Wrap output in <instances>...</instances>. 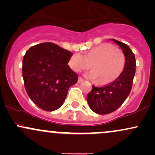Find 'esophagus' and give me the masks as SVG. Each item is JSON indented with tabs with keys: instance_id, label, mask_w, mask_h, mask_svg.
I'll return each instance as SVG.
<instances>
[{
	"instance_id": "obj_1",
	"label": "esophagus",
	"mask_w": 155,
	"mask_h": 155,
	"mask_svg": "<svg viewBox=\"0 0 155 155\" xmlns=\"http://www.w3.org/2000/svg\"><path fill=\"white\" fill-rule=\"evenodd\" d=\"M84 81V79H82V78L81 77V76H79V79H78V82H82V81Z\"/></svg>"
}]
</instances>
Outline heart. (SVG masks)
<instances>
[{"mask_svg": "<svg viewBox=\"0 0 155 155\" xmlns=\"http://www.w3.org/2000/svg\"><path fill=\"white\" fill-rule=\"evenodd\" d=\"M68 63L76 72L86 70L92 65V70L87 76L97 79V82L101 84H106L113 82L121 75L125 65V57L114 46L102 44L89 51L86 56L75 53Z\"/></svg>", "mask_w": 155, "mask_h": 155, "instance_id": "heart-1", "label": "heart"}]
</instances>
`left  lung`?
<instances>
[{"label": "left lung", "mask_w": 155, "mask_h": 155, "mask_svg": "<svg viewBox=\"0 0 155 155\" xmlns=\"http://www.w3.org/2000/svg\"><path fill=\"white\" fill-rule=\"evenodd\" d=\"M118 44L125 57V65L121 75L109 84L104 87L92 85L87 96L90 108L98 114H108L116 111L129 95L136 74V58L127 44L110 39Z\"/></svg>", "instance_id": "obj_1"}]
</instances>
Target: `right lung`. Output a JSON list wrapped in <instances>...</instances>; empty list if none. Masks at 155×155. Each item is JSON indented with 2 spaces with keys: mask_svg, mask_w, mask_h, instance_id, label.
I'll return each mask as SVG.
<instances>
[{
  "mask_svg": "<svg viewBox=\"0 0 155 155\" xmlns=\"http://www.w3.org/2000/svg\"><path fill=\"white\" fill-rule=\"evenodd\" d=\"M73 53L54 43L33 46L22 60L25 90L38 107L47 111L58 109L78 75L68 65Z\"/></svg>",
  "mask_w": 155,
  "mask_h": 155,
  "instance_id": "obj_1",
  "label": "right lung"
}]
</instances>
